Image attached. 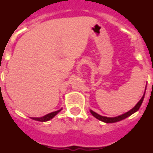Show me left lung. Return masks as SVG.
<instances>
[{"mask_svg": "<svg viewBox=\"0 0 153 153\" xmlns=\"http://www.w3.org/2000/svg\"><path fill=\"white\" fill-rule=\"evenodd\" d=\"M144 96H145V93L143 95V96L142 97V99L140 100L139 102L135 105L134 107L131 109V110H129L128 112L125 113V114H122V115H120V116L118 117H103V116H101V115H99L98 114H96L95 113L94 111H92V110H90L91 114L96 118V119H98V120H101L102 122H105V123H115V122H117V121H120V120H122L125 118H127L128 117L131 116V114H133L134 113H135L136 111H138V109L140 108V106L142 105V102H143V100H144Z\"/></svg>", "mask_w": 153, "mask_h": 153, "instance_id": "obj_1", "label": "left lung"}]
</instances>
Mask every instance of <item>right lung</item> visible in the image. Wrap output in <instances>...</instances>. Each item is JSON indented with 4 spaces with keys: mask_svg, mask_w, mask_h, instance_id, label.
Wrapping results in <instances>:
<instances>
[{
    "mask_svg": "<svg viewBox=\"0 0 153 153\" xmlns=\"http://www.w3.org/2000/svg\"><path fill=\"white\" fill-rule=\"evenodd\" d=\"M61 110H57V111H54V112H52L51 113V114H47V115H45V116L42 117H31L33 120H37V121H41V122H44V121H47V120H50L51 119H52L53 117L55 116V115H57V114H58L60 111Z\"/></svg>",
    "mask_w": 153,
    "mask_h": 153,
    "instance_id": "1",
    "label": "right lung"
}]
</instances>
